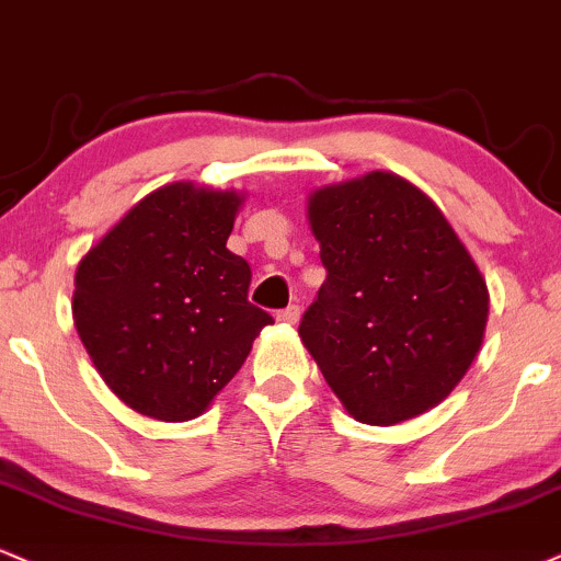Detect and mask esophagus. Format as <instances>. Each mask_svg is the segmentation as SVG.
I'll list each match as a JSON object with an SVG mask.
<instances>
[{
	"mask_svg": "<svg viewBox=\"0 0 561 561\" xmlns=\"http://www.w3.org/2000/svg\"><path fill=\"white\" fill-rule=\"evenodd\" d=\"M299 314H301L299 305H288L286 309H280V312L275 314V318H278L280 322H286V325H296V322H299Z\"/></svg>",
	"mask_w": 561,
	"mask_h": 561,
	"instance_id": "obj_1",
	"label": "esophagus"
}]
</instances>
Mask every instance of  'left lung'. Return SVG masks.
I'll use <instances>...</instances> for the list:
<instances>
[{
    "label": "left lung",
    "instance_id": "left-lung-1",
    "mask_svg": "<svg viewBox=\"0 0 561 561\" xmlns=\"http://www.w3.org/2000/svg\"><path fill=\"white\" fill-rule=\"evenodd\" d=\"M328 278L305 341L352 417L397 425L444 401L483 344L489 288L446 217L375 170L309 196Z\"/></svg>",
    "mask_w": 561,
    "mask_h": 561
}]
</instances>
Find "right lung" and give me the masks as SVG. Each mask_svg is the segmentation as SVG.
<instances>
[{
    "label": "right lung",
    "mask_w": 561,
    "mask_h": 561,
    "mask_svg": "<svg viewBox=\"0 0 561 561\" xmlns=\"http://www.w3.org/2000/svg\"><path fill=\"white\" fill-rule=\"evenodd\" d=\"M239 204L233 191L170 183L78 265V335L130 410L164 423L199 417L273 322L249 301V262L226 247Z\"/></svg>",
    "instance_id": "1"
}]
</instances>
